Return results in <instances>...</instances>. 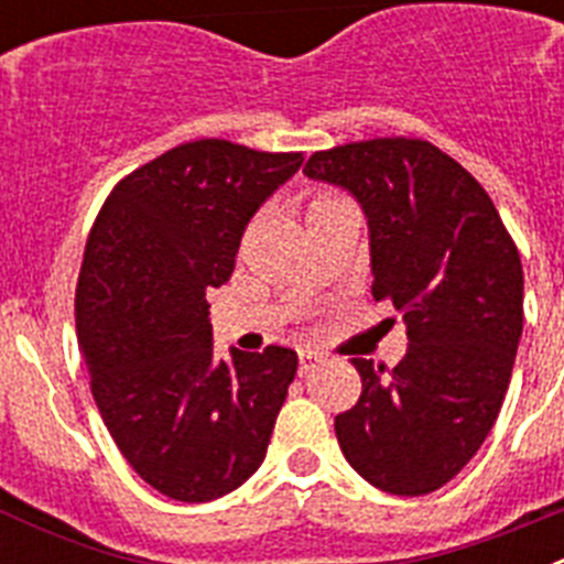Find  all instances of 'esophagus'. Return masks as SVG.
I'll return each instance as SVG.
<instances>
[{
	"instance_id": "34e87169",
	"label": "esophagus",
	"mask_w": 564,
	"mask_h": 564,
	"mask_svg": "<svg viewBox=\"0 0 564 564\" xmlns=\"http://www.w3.org/2000/svg\"><path fill=\"white\" fill-rule=\"evenodd\" d=\"M318 361H325V356L318 350H299V376H307Z\"/></svg>"
}]
</instances>
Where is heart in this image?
<instances>
[{"instance_id": "heart-1", "label": "heart", "mask_w": 564, "mask_h": 564, "mask_svg": "<svg viewBox=\"0 0 564 564\" xmlns=\"http://www.w3.org/2000/svg\"><path fill=\"white\" fill-rule=\"evenodd\" d=\"M333 203H341V197H336V194H330V192H313L311 200H307V214L318 212V208L333 206Z\"/></svg>"}]
</instances>
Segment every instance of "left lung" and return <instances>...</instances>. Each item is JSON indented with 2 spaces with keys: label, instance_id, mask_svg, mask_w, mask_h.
<instances>
[{
  "label": "left lung",
  "instance_id": "1",
  "mask_svg": "<svg viewBox=\"0 0 564 564\" xmlns=\"http://www.w3.org/2000/svg\"><path fill=\"white\" fill-rule=\"evenodd\" d=\"M311 181L341 186L370 226L372 296L406 322L395 364L352 358L361 398L336 415L367 482L430 495L466 466L500 415L522 336V262L486 188L421 138L313 152Z\"/></svg>",
  "mask_w": 564,
  "mask_h": 564
}]
</instances>
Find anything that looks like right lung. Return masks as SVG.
Masks as SVG:
<instances>
[{
    "mask_svg": "<svg viewBox=\"0 0 564 564\" xmlns=\"http://www.w3.org/2000/svg\"><path fill=\"white\" fill-rule=\"evenodd\" d=\"M302 152L203 138L143 163L109 192L87 237L76 333L93 398L141 480L208 502L265 460L296 352H214L208 288L234 273L239 239Z\"/></svg>",
    "mask_w": 564,
    "mask_h": 564,
    "instance_id": "1",
    "label": "right lung"
}]
</instances>
